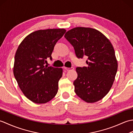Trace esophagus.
Listing matches in <instances>:
<instances>
[{"label": "esophagus", "instance_id": "obj_1", "mask_svg": "<svg viewBox=\"0 0 133 133\" xmlns=\"http://www.w3.org/2000/svg\"><path fill=\"white\" fill-rule=\"evenodd\" d=\"M64 70H66L67 71H70V70H73L74 69L73 68V67H71V68H69V67H64Z\"/></svg>", "mask_w": 133, "mask_h": 133}]
</instances>
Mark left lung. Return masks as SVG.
I'll return each instance as SVG.
<instances>
[{
	"label": "left lung",
	"instance_id": "obj_1",
	"mask_svg": "<svg viewBox=\"0 0 133 133\" xmlns=\"http://www.w3.org/2000/svg\"><path fill=\"white\" fill-rule=\"evenodd\" d=\"M64 37L77 58L87 57V66L76 69L78 77L73 83L76 94L87 103L102 99L112 87L118 69L111 42L100 31L88 27L74 28Z\"/></svg>",
	"mask_w": 133,
	"mask_h": 133
}]
</instances>
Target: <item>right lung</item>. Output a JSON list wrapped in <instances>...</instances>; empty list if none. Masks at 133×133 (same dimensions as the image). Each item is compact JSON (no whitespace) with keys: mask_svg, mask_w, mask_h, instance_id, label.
Masks as SVG:
<instances>
[{"mask_svg":"<svg viewBox=\"0 0 133 133\" xmlns=\"http://www.w3.org/2000/svg\"><path fill=\"white\" fill-rule=\"evenodd\" d=\"M66 31L64 29L36 31L27 35L16 50L14 77L23 94L34 103H47L57 94L63 70L44 64L47 59L52 60L55 45Z\"/></svg>","mask_w":133,"mask_h":133,"instance_id":"right-lung-1","label":"right lung"}]
</instances>
